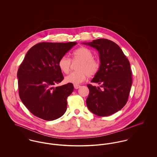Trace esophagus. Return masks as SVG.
Here are the masks:
<instances>
[{
  "label": "esophagus",
  "mask_w": 157,
  "mask_h": 157,
  "mask_svg": "<svg viewBox=\"0 0 157 157\" xmlns=\"http://www.w3.org/2000/svg\"><path fill=\"white\" fill-rule=\"evenodd\" d=\"M74 87L75 89L77 90V89H78V88H80V86L78 85H74Z\"/></svg>",
  "instance_id": "obj_1"
}]
</instances>
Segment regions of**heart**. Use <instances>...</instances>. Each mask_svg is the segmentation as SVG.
I'll list each match as a JSON object with an SVG mask.
<instances>
[{"label":"heart","mask_w":157,"mask_h":157,"mask_svg":"<svg viewBox=\"0 0 157 157\" xmlns=\"http://www.w3.org/2000/svg\"><path fill=\"white\" fill-rule=\"evenodd\" d=\"M91 51L87 48L81 47L73 52V61H80L77 65V71L72 72L65 77V80L67 83L78 84L83 82L86 76L92 77L96 75L99 71L100 62L94 59ZM71 61L66 56L61 57L59 61L58 66L60 71L67 74L69 71Z\"/></svg>","instance_id":"heart-1"}]
</instances>
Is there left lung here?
<instances>
[{
    "label": "left lung",
    "mask_w": 157,
    "mask_h": 157,
    "mask_svg": "<svg viewBox=\"0 0 157 157\" xmlns=\"http://www.w3.org/2000/svg\"><path fill=\"white\" fill-rule=\"evenodd\" d=\"M83 44L95 48L100 62L99 71L91 80L100 86L87 85L90 90L87 106L98 116L111 115L128 101L132 83L129 61L119 46L110 40L100 39Z\"/></svg>",
    "instance_id": "1"
}]
</instances>
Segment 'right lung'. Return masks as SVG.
<instances>
[{
	"mask_svg": "<svg viewBox=\"0 0 157 157\" xmlns=\"http://www.w3.org/2000/svg\"><path fill=\"white\" fill-rule=\"evenodd\" d=\"M77 42H42L27 52L17 71L19 94L23 105L34 115L52 121L67 109L72 83L54 87L64 78L58 66L60 59Z\"/></svg>",
	"mask_w": 157,
	"mask_h": 157,
	"instance_id": "add662e5",
	"label": "right lung"
}]
</instances>
